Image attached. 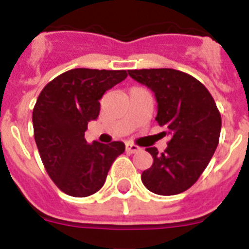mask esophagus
I'll list each match as a JSON object with an SVG mask.
<instances>
[{
    "mask_svg": "<svg viewBox=\"0 0 249 249\" xmlns=\"http://www.w3.org/2000/svg\"><path fill=\"white\" fill-rule=\"evenodd\" d=\"M140 149V147H138L136 144H131V143H127L126 144V151L130 153H135Z\"/></svg>",
    "mask_w": 249,
    "mask_h": 249,
    "instance_id": "esophagus-1",
    "label": "esophagus"
}]
</instances>
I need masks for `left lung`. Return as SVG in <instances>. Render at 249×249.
<instances>
[{"instance_id": "8db88e82", "label": "left lung", "mask_w": 249, "mask_h": 249, "mask_svg": "<svg viewBox=\"0 0 249 249\" xmlns=\"http://www.w3.org/2000/svg\"><path fill=\"white\" fill-rule=\"evenodd\" d=\"M128 74L155 93V119L165 128L162 134L171 135L164 152L147 148L153 162L142 181L155 194L182 193L196 184L219 143L222 119L215 101L202 82L181 71L131 69Z\"/></svg>"}]
</instances>
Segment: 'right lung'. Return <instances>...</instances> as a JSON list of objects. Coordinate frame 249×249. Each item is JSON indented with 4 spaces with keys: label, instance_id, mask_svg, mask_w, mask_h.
<instances>
[{
    "label": "right lung",
    "instance_id": "obj_1",
    "mask_svg": "<svg viewBox=\"0 0 249 249\" xmlns=\"http://www.w3.org/2000/svg\"><path fill=\"white\" fill-rule=\"evenodd\" d=\"M127 77L126 71L76 68L59 74L40 91L33 110L34 138L47 173L72 197L98 192L122 142L88 144V122L100 114V100Z\"/></svg>",
    "mask_w": 249,
    "mask_h": 249
}]
</instances>
